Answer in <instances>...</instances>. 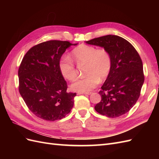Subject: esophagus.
<instances>
[{
  "label": "esophagus",
  "instance_id": "1",
  "mask_svg": "<svg viewBox=\"0 0 159 159\" xmlns=\"http://www.w3.org/2000/svg\"><path fill=\"white\" fill-rule=\"evenodd\" d=\"M92 93L91 92H87V93H83V92H80L79 93V94H85V95H90Z\"/></svg>",
  "mask_w": 159,
  "mask_h": 159
}]
</instances>
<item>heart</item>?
<instances>
[{
    "instance_id": "obj_1",
    "label": "heart",
    "mask_w": 159,
    "mask_h": 159,
    "mask_svg": "<svg viewBox=\"0 0 159 159\" xmlns=\"http://www.w3.org/2000/svg\"><path fill=\"white\" fill-rule=\"evenodd\" d=\"M72 56L79 66L86 65L85 74L87 75L71 85L73 90L83 93L89 92L98 85L100 79L104 80L109 76L112 66V59L107 50L97 49L92 46L81 44L73 50ZM59 67L65 79L70 81L76 80V67L68 56L61 57Z\"/></svg>"
}]
</instances>
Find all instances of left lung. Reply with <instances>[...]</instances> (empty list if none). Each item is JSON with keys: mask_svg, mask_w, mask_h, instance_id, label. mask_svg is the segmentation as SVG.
Segmentation results:
<instances>
[{"mask_svg": "<svg viewBox=\"0 0 159 159\" xmlns=\"http://www.w3.org/2000/svg\"><path fill=\"white\" fill-rule=\"evenodd\" d=\"M85 42L102 47L112 59L111 72L99 92L101 100L94 109L109 117L123 116L137 102L144 82L139 55L130 42L117 35H108Z\"/></svg>", "mask_w": 159, "mask_h": 159, "instance_id": "8db88e82", "label": "left lung"}]
</instances>
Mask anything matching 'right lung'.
<instances>
[{
  "label": "right lung",
  "instance_id": "obj_1",
  "mask_svg": "<svg viewBox=\"0 0 159 159\" xmlns=\"http://www.w3.org/2000/svg\"><path fill=\"white\" fill-rule=\"evenodd\" d=\"M77 44L50 40L32 47L23 57L18 70L19 92L37 117L55 121L72 110L76 93L67 92L59 63L66 49Z\"/></svg>",
  "mask_w": 159,
  "mask_h": 159
}]
</instances>
